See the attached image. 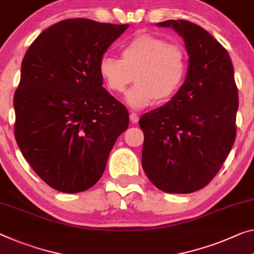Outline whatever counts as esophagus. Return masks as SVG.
Masks as SVG:
<instances>
[{"label":"esophagus","instance_id":"34e87169","mask_svg":"<svg viewBox=\"0 0 254 254\" xmlns=\"http://www.w3.org/2000/svg\"><path fill=\"white\" fill-rule=\"evenodd\" d=\"M129 119L132 124H136V123H138L139 117L137 114H135V112H131V114L129 115Z\"/></svg>","mask_w":254,"mask_h":254}]
</instances>
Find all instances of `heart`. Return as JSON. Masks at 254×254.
<instances>
[{
    "label": "heart",
    "instance_id": "heart-1",
    "mask_svg": "<svg viewBox=\"0 0 254 254\" xmlns=\"http://www.w3.org/2000/svg\"><path fill=\"white\" fill-rule=\"evenodd\" d=\"M100 75L110 91L123 93L132 80L136 84L125 100L132 109H143L170 100L182 86L187 71L184 49L161 37L140 34L122 49V59L104 56Z\"/></svg>",
    "mask_w": 254,
    "mask_h": 254
}]
</instances>
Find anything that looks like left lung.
<instances>
[{"label":"left lung","mask_w":254,"mask_h":254,"mask_svg":"<svg viewBox=\"0 0 254 254\" xmlns=\"http://www.w3.org/2000/svg\"><path fill=\"white\" fill-rule=\"evenodd\" d=\"M184 38L189 70L169 102L139 119L144 132L142 166L152 184L187 194L211 182L236 136L237 87L231 58L216 38L186 20H167Z\"/></svg>","instance_id":"obj_1"}]
</instances>
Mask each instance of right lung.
Returning <instances> with one entry per match:
<instances>
[{"instance_id": "1", "label": "right lung", "mask_w": 254, "mask_h": 254, "mask_svg": "<svg viewBox=\"0 0 254 254\" xmlns=\"http://www.w3.org/2000/svg\"><path fill=\"white\" fill-rule=\"evenodd\" d=\"M128 25L67 19L29 46L14 93V136L35 173L64 193L88 190L127 129L126 107L102 87L99 64Z\"/></svg>"}]
</instances>
